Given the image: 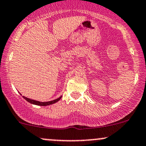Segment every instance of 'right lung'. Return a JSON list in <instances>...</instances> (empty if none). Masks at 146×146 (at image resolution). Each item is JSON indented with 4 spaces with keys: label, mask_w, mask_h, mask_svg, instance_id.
Returning <instances> with one entry per match:
<instances>
[{
    "label": "right lung",
    "mask_w": 146,
    "mask_h": 146,
    "mask_svg": "<svg viewBox=\"0 0 146 146\" xmlns=\"http://www.w3.org/2000/svg\"><path fill=\"white\" fill-rule=\"evenodd\" d=\"M23 98H24L25 100H27V101L28 102H29V103L33 104H35V105L43 106H48V105H51V104H54V103H56V102L59 101V100L62 98V96H61V97H60L59 98L56 99V100H53V101L46 102H38V101H36V100H31V99H29V98H25V97H24V96H23Z\"/></svg>",
    "instance_id": "obj_1"
}]
</instances>
